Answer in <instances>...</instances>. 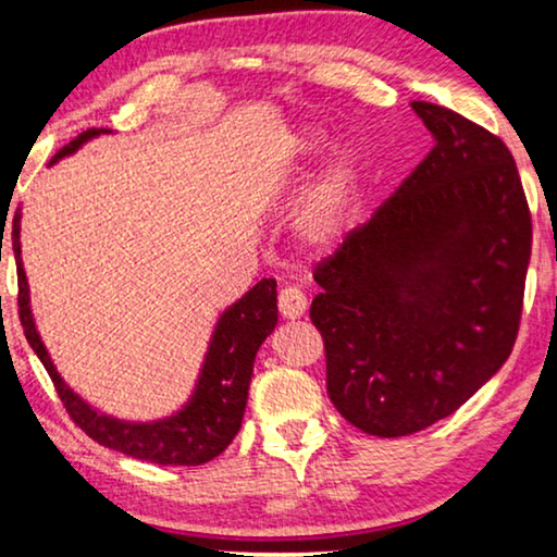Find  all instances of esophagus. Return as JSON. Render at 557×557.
<instances>
[{"label":"esophagus","instance_id":"34e87169","mask_svg":"<svg viewBox=\"0 0 557 557\" xmlns=\"http://www.w3.org/2000/svg\"><path fill=\"white\" fill-rule=\"evenodd\" d=\"M278 311L284 319H299L307 311V296H304L296 286L281 288L278 294Z\"/></svg>","mask_w":557,"mask_h":557}]
</instances>
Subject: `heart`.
<instances>
[{"instance_id":"b5f03b06","label":"heart","mask_w":557,"mask_h":557,"mask_svg":"<svg viewBox=\"0 0 557 557\" xmlns=\"http://www.w3.org/2000/svg\"><path fill=\"white\" fill-rule=\"evenodd\" d=\"M326 147V136L317 128L301 134L299 154L317 157ZM362 187V164L355 151H339L326 164L322 177L304 197L294 227L311 248H332L345 238Z\"/></svg>"}]
</instances>
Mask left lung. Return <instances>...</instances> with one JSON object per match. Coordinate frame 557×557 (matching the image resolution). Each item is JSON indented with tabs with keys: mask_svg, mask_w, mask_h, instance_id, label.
I'll use <instances>...</instances> for the list:
<instances>
[{
	"mask_svg": "<svg viewBox=\"0 0 557 557\" xmlns=\"http://www.w3.org/2000/svg\"><path fill=\"white\" fill-rule=\"evenodd\" d=\"M433 149L368 223L317 263L311 322L326 393L370 436L398 438L459 410L512 352L532 218L505 141L413 101Z\"/></svg>",
	"mask_w": 557,
	"mask_h": 557,
	"instance_id": "1",
	"label": "left lung"
}]
</instances>
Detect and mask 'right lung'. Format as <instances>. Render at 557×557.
Returning a JSON list of instances; mask_svg holds the SVG:
<instances>
[{"label": "right lung", "instance_id": "obj_1", "mask_svg": "<svg viewBox=\"0 0 557 557\" xmlns=\"http://www.w3.org/2000/svg\"><path fill=\"white\" fill-rule=\"evenodd\" d=\"M98 134H109V128H88V132L75 136L50 159V164L73 154L75 149H81ZM20 218L22 212L17 210L12 220V248L14 258H17L20 322L29 347L40 357L75 425H81L90 438L106 448L132 456V459L162 463V467H200V463H208L223 454L231 446L235 433L240 431L256 352L278 322L276 281H258L246 296H240L233 307H227L220 314L195 391L177 413L144 423L121 421V418L90 408L78 393H73L71 385H65L42 345L40 334H37L33 309H29L27 276L22 269Z\"/></svg>", "mask_w": 557, "mask_h": 557}]
</instances>
